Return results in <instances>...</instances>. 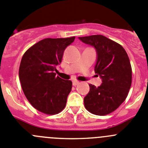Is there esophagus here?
Segmentation results:
<instances>
[{"mask_svg": "<svg viewBox=\"0 0 148 148\" xmlns=\"http://www.w3.org/2000/svg\"><path fill=\"white\" fill-rule=\"evenodd\" d=\"M79 81H77V80H73V86H77V85H78V84H79Z\"/></svg>", "mask_w": 148, "mask_h": 148, "instance_id": "34e87169", "label": "esophagus"}]
</instances>
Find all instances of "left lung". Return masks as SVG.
Masks as SVG:
<instances>
[{"mask_svg":"<svg viewBox=\"0 0 148 148\" xmlns=\"http://www.w3.org/2000/svg\"><path fill=\"white\" fill-rule=\"evenodd\" d=\"M82 42L95 48L97 61L95 73L102 78V85L91 84L84 98L89 112L105 116L114 112L125 100L132 82V69L127 52L120 44L103 35L79 38Z\"/></svg>","mask_w":148,"mask_h":148,"instance_id":"left-lung-1","label":"left lung"}]
</instances>
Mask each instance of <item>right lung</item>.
I'll return each mask as SVG.
<instances>
[{
    "label": "right lung",
    "instance_id": "add662e5",
    "mask_svg": "<svg viewBox=\"0 0 148 148\" xmlns=\"http://www.w3.org/2000/svg\"><path fill=\"white\" fill-rule=\"evenodd\" d=\"M74 39L46 38L29 48L21 59L19 78L23 91L32 106L43 114L54 115L66 107L72 82L56 76V66Z\"/></svg>",
    "mask_w": 148,
    "mask_h": 148
}]
</instances>
